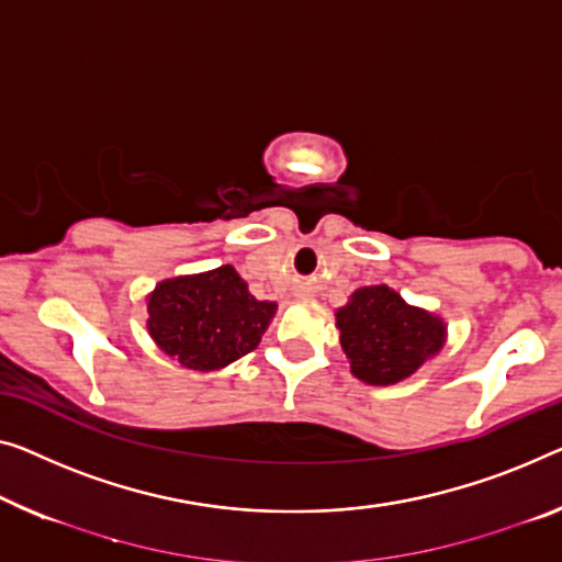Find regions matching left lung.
I'll list each match as a JSON object with an SVG mask.
<instances>
[{"mask_svg":"<svg viewBox=\"0 0 562 562\" xmlns=\"http://www.w3.org/2000/svg\"><path fill=\"white\" fill-rule=\"evenodd\" d=\"M340 346L356 379L371 386H391L412 375L443 346V323L422 307H412L386 284L361 288L338 310Z\"/></svg>","mask_w":562,"mask_h":562,"instance_id":"left-lung-1","label":"left lung"}]
</instances>
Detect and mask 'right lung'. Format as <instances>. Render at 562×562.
Wrapping results in <instances>:
<instances>
[{
	"label": "right lung",
	"mask_w": 562,
	"mask_h": 562,
	"mask_svg": "<svg viewBox=\"0 0 562 562\" xmlns=\"http://www.w3.org/2000/svg\"><path fill=\"white\" fill-rule=\"evenodd\" d=\"M274 303L249 295L229 265L166 280L148 297V333L166 356L194 371H216L257 348Z\"/></svg>",
	"instance_id": "add662e5"
}]
</instances>
